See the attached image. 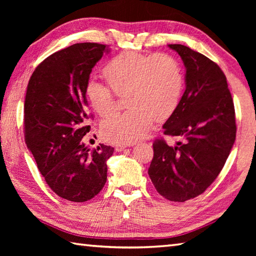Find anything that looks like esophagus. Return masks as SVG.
I'll list each match as a JSON object with an SVG mask.
<instances>
[{
	"label": "esophagus",
	"mask_w": 256,
	"mask_h": 256,
	"mask_svg": "<svg viewBox=\"0 0 256 256\" xmlns=\"http://www.w3.org/2000/svg\"><path fill=\"white\" fill-rule=\"evenodd\" d=\"M126 148V145H123V144H118L116 145V152H122L123 150Z\"/></svg>",
	"instance_id": "34e87169"
}]
</instances>
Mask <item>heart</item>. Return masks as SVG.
I'll list each match as a JSON object with an SVG mask.
<instances>
[{"mask_svg":"<svg viewBox=\"0 0 256 256\" xmlns=\"http://www.w3.org/2000/svg\"><path fill=\"white\" fill-rule=\"evenodd\" d=\"M102 76L108 86L89 81L86 96L102 118L116 111V94L124 96L130 106L102 124L108 142L133 144L150 131L156 121H164L177 108L184 88L178 60L168 54L122 52L113 57Z\"/></svg>","mask_w":256,"mask_h":256,"instance_id":"heart-1","label":"heart"}]
</instances>
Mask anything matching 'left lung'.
I'll list each match as a JSON object with an SVG mask.
<instances>
[{
    "label": "left lung",
    "mask_w": 256,
    "mask_h": 256,
    "mask_svg": "<svg viewBox=\"0 0 256 256\" xmlns=\"http://www.w3.org/2000/svg\"><path fill=\"white\" fill-rule=\"evenodd\" d=\"M186 67V90L164 124V134L182 140L153 143L148 175L162 197L176 202L202 194L218 177L236 140V112L220 67L189 47L168 45Z\"/></svg>",
    "instance_id": "1"
}]
</instances>
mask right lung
Masks as SVG:
<instances>
[{
	"label": "right lung",
	"instance_id": "obj_1",
	"mask_svg": "<svg viewBox=\"0 0 256 256\" xmlns=\"http://www.w3.org/2000/svg\"><path fill=\"white\" fill-rule=\"evenodd\" d=\"M108 52L106 45L80 42L54 52L32 72L24 102V134L45 182L54 192L84 202L106 182V160L114 148L100 144L90 150L86 86L92 68Z\"/></svg>",
	"mask_w": 256,
	"mask_h": 256
}]
</instances>
